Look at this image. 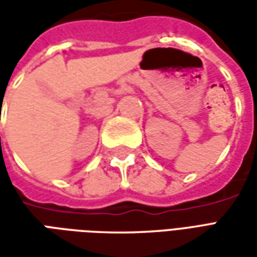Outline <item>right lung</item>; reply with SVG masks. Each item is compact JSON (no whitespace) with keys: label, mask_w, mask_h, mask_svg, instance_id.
I'll list each match as a JSON object with an SVG mask.
<instances>
[{"label":"right lung","mask_w":257,"mask_h":257,"mask_svg":"<svg viewBox=\"0 0 257 257\" xmlns=\"http://www.w3.org/2000/svg\"><path fill=\"white\" fill-rule=\"evenodd\" d=\"M0 139H1V138H0Z\"/></svg>","instance_id":"right-lung-1"}]
</instances>
